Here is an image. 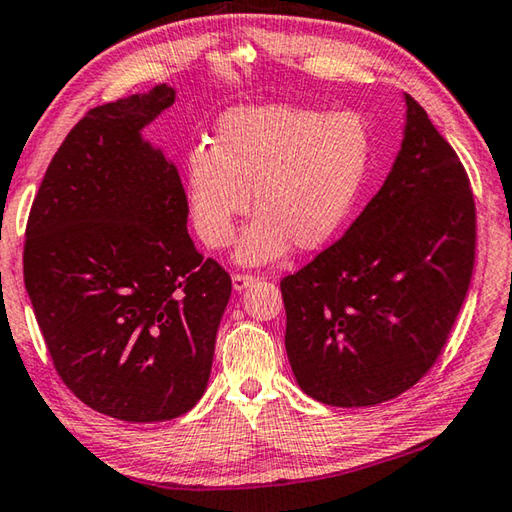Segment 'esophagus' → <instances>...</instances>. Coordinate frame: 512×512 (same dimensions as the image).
Masks as SVG:
<instances>
[{"instance_id":"obj_1","label":"esophagus","mask_w":512,"mask_h":512,"mask_svg":"<svg viewBox=\"0 0 512 512\" xmlns=\"http://www.w3.org/2000/svg\"><path fill=\"white\" fill-rule=\"evenodd\" d=\"M256 281V276L254 274H240V272H236L231 276V283H233V290H238V292H242L245 288H249L251 283Z\"/></svg>"}]
</instances>
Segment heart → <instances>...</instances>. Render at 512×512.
Returning a JSON list of instances; mask_svg holds the SVG:
<instances>
[{"instance_id":"1","label":"heart","mask_w":512,"mask_h":512,"mask_svg":"<svg viewBox=\"0 0 512 512\" xmlns=\"http://www.w3.org/2000/svg\"><path fill=\"white\" fill-rule=\"evenodd\" d=\"M371 155L369 125L355 112L236 107L215 125L211 148L195 146L186 155L193 229L204 245L222 249L251 206L258 215L238 245L240 263L279 261L292 242L301 251L326 247L360 200Z\"/></svg>"}]
</instances>
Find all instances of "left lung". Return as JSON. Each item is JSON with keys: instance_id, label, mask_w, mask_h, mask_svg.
I'll use <instances>...</instances> for the list:
<instances>
[{"instance_id": "8db88e82", "label": "left lung", "mask_w": 512, "mask_h": 512, "mask_svg": "<svg viewBox=\"0 0 512 512\" xmlns=\"http://www.w3.org/2000/svg\"><path fill=\"white\" fill-rule=\"evenodd\" d=\"M389 177L342 238L281 281L285 351L324 405L398 398L432 369L465 301L477 209L459 155L405 94Z\"/></svg>"}]
</instances>
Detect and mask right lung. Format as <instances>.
<instances>
[{"label":"right lung","instance_id":"right-lung-1","mask_svg":"<svg viewBox=\"0 0 512 512\" xmlns=\"http://www.w3.org/2000/svg\"><path fill=\"white\" fill-rule=\"evenodd\" d=\"M175 103L157 85L98 105L35 195L24 285L60 380L128 423L186 414L209 382L231 276L195 249L175 164L141 130Z\"/></svg>","mask_w":512,"mask_h":512}]
</instances>
